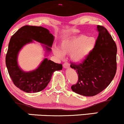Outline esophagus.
Here are the masks:
<instances>
[{
	"instance_id": "1",
	"label": "esophagus",
	"mask_w": 124,
	"mask_h": 124,
	"mask_svg": "<svg viewBox=\"0 0 124 124\" xmlns=\"http://www.w3.org/2000/svg\"><path fill=\"white\" fill-rule=\"evenodd\" d=\"M63 67H64V68H69V62H65V63H63Z\"/></svg>"
}]
</instances>
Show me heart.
Segmentation results:
<instances>
[{"instance_id": "1", "label": "heart", "mask_w": 124, "mask_h": 124, "mask_svg": "<svg viewBox=\"0 0 124 124\" xmlns=\"http://www.w3.org/2000/svg\"><path fill=\"white\" fill-rule=\"evenodd\" d=\"M96 45V39L94 37L81 34L63 41L61 44V49L54 48V52L60 58L63 56V54L71 53L72 60L80 62L89 56Z\"/></svg>"}]
</instances>
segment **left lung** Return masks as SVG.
I'll list each match as a JSON object with an SVG mask.
<instances>
[{"mask_svg":"<svg viewBox=\"0 0 124 124\" xmlns=\"http://www.w3.org/2000/svg\"><path fill=\"white\" fill-rule=\"evenodd\" d=\"M99 35L96 45L85 60L71 62L70 67L78 74V81L71 86L75 93L84 96H94L110 84L116 71L117 48L106 28L97 25Z\"/></svg>","mask_w":124,"mask_h":124,"instance_id":"left-lung-1","label":"left lung"}]
</instances>
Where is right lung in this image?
I'll return each instance as SVG.
<instances>
[{"mask_svg":"<svg viewBox=\"0 0 124 124\" xmlns=\"http://www.w3.org/2000/svg\"><path fill=\"white\" fill-rule=\"evenodd\" d=\"M54 37L49 30L42 27L24 25L12 35L8 43L6 56V64L8 73L17 87L26 93H37L42 90L50 82L55 70H61L62 65L45 58L36 70L24 72L17 65V55L24 45L35 40L47 45L46 49L51 51Z\"/></svg>","mask_w":124,"mask_h":124,"instance_id":"right-lung-1","label":"right lung"}]
</instances>
